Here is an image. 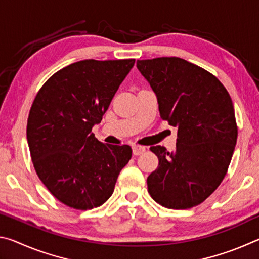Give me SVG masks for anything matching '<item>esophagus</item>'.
Listing matches in <instances>:
<instances>
[{"instance_id":"34e87169","label":"esophagus","mask_w":259,"mask_h":259,"mask_svg":"<svg viewBox=\"0 0 259 259\" xmlns=\"http://www.w3.org/2000/svg\"><path fill=\"white\" fill-rule=\"evenodd\" d=\"M146 151V148L144 146H139V145H134L133 146V153L135 155H140L143 154L144 152Z\"/></svg>"}]
</instances>
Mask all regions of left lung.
<instances>
[{"label": "left lung", "instance_id": "1", "mask_svg": "<svg viewBox=\"0 0 259 259\" xmlns=\"http://www.w3.org/2000/svg\"><path fill=\"white\" fill-rule=\"evenodd\" d=\"M157 96L162 120L176 126V151L150 150L159 159L147 177L153 200L169 209L202 203L221 185L233 155L238 125L226 88L211 73L178 57L137 60Z\"/></svg>", "mask_w": 259, "mask_h": 259}]
</instances>
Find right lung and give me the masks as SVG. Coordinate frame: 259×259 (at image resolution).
I'll list each match as a JSON object with an SVG mask.
<instances>
[{
    "label": "right lung",
    "mask_w": 259,
    "mask_h": 259,
    "mask_svg": "<svg viewBox=\"0 0 259 259\" xmlns=\"http://www.w3.org/2000/svg\"><path fill=\"white\" fill-rule=\"evenodd\" d=\"M135 59H85L56 72L38 93L27 120L35 171L52 195L77 210L100 207L111 198L128 163V145H105L95 137Z\"/></svg>",
    "instance_id": "1"
}]
</instances>
